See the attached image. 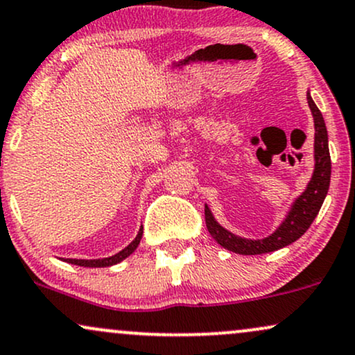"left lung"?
I'll return each instance as SVG.
<instances>
[{
    "label": "left lung",
    "mask_w": 355,
    "mask_h": 355,
    "mask_svg": "<svg viewBox=\"0 0 355 355\" xmlns=\"http://www.w3.org/2000/svg\"><path fill=\"white\" fill-rule=\"evenodd\" d=\"M307 104L314 119V170L309 183L306 185L304 191L297 198H294L288 213L275 232L270 236L256 238V240L240 236L226 230L215 220L210 207L205 205V220H207L208 232L225 250L236 254H263L281 250L300 240L318 216L327 195L329 183H331V155H329L326 122H324L321 110L314 104L309 91H307Z\"/></svg>",
    "instance_id": "left-lung-1"
}]
</instances>
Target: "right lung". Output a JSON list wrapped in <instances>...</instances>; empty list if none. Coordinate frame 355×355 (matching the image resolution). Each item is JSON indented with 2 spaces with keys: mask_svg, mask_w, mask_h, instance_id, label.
Segmentation results:
<instances>
[{
  "mask_svg": "<svg viewBox=\"0 0 355 355\" xmlns=\"http://www.w3.org/2000/svg\"><path fill=\"white\" fill-rule=\"evenodd\" d=\"M142 234H144V228L140 226L139 233H137L135 240L127 245L123 250L119 251L112 256H107V258H97V259H76V258H62V261L69 263V264H76V266H83V268H107V266H114V264L123 261L125 258L134 253L137 250V246L140 245V240H142Z\"/></svg>",
  "mask_w": 355,
  "mask_h": 355,
  "instance_id": "right-lung-1",
  "label": "right lung"
}]
</instances>
